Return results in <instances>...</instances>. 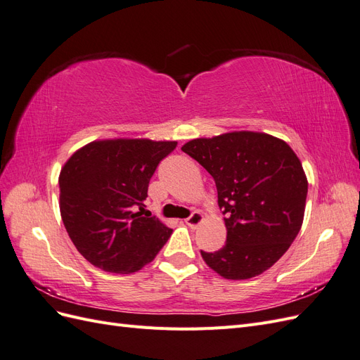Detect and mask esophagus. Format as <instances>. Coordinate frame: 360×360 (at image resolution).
I'll return each instance as SVG.
<instances>
[{"label":"esophagus","instance_id":"1","mask_svg":"<svg viewBox=\"0 0 360 360\" xmlns=\"http://www.w3.org/2000/svg\"><path fill=\"white\" fill-rule=\"evenodd\" d=\"M184 222H186V225L191 226V228H197V226H200V225L204 222V214L200 213V212H195V213H192V216L188 217V219L184 221Z\"/></svg>","mask_w":360,"mask_h":360}]
</instances>
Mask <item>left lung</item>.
Instances as JSON below:
<instances>
[{"instance_id": "1", "label": "left lung", "mask_w": 360, "mask_h": 360, "mask_svg": "<svg viewBox=\"0 0 360 360\" xmlns=\"http://www.w3.org/2000/svg\"><path fill=\"white\" fill-rule=\"evenodd\" d=\"M209 171L224 210L226 242L202 252L205 264L225 279L258 276L287 252L304 216L308 179L284 139L234 130L195 138L181 147Z\"/></svg>"}]
</instances>
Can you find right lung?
<instances>
[{
	"instance_id": "1",
	"label": "right lung",
	"mask_w": 360,
	"mask_h": 360,
	"mask_svg": "<svg viewBox=\"0 0 360 360\" xmlns=\"http://www.w3.org/2000/svg\"><path fill=\"white\" fill-rule=\"evenodd\" d=\"M176 141L97 139L78 148L58 177L60 213L78 252L110 274L151 263L172 230L143 216L148 183ZM140 212H137V209Z\"/></svg>"
}]
</instances>
